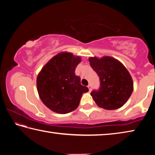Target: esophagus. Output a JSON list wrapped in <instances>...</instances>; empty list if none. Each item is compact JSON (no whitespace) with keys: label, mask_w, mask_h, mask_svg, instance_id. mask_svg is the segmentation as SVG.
I'll return each instance as SVG.
<instances>
[{"label":"esophagus","mask_w":155,"mask_h":155,"mask_svg":"<svg viewBox=\"0 0 155 155\" xmlns=\"http://www.w3.org/2000/svg\"><path fill=\"white\" fill-rule=\"evenodd\" d=\"M87 87H88V89H89V91H91V85H88Z\"/></svg>","instance_id":"34e87169"}]
</instances>
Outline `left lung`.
Returning <instances> with one entry per match:
<instances>
[{
    "mask_svg": "<svg viewBox=\"0 0 155 155\" xmlns=\"http://www.w3.org/2000/svg\"><path fill=\"white\" fill-rule=\"evenodd\" d=\"M89 61L101 81L98 90L91 92L97 105L107 110L120 108L133 91L132 78L127 68L111 57H90Z\"/></svg>",
    "mask_w": 155,
    "mask_h": 155,
    "instance_id": "obj_1",
    "label": "left lung"
}]
</instances>
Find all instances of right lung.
Returning a JSON list of instances; mask_svg holds the SVG:
<instances>
[{
    "mask_svg": "<svg viewBox=\"0 0 155 155\" xmlns=\"http://www.w3.org/2000/svg\"><path fill=\"white\" fill-rule=\"evenodd\" d=\"M81 61L70 52H61L50 60L37 78V88L41 101L52 111L68 114L79 105L83 93L89 89L81 84L75 69Z\"/></svg>",
    "mask_w": 155,
    "mask_h": 155,
    "instance_id": "1",
    "label": "right lung"
}]
</instances>
